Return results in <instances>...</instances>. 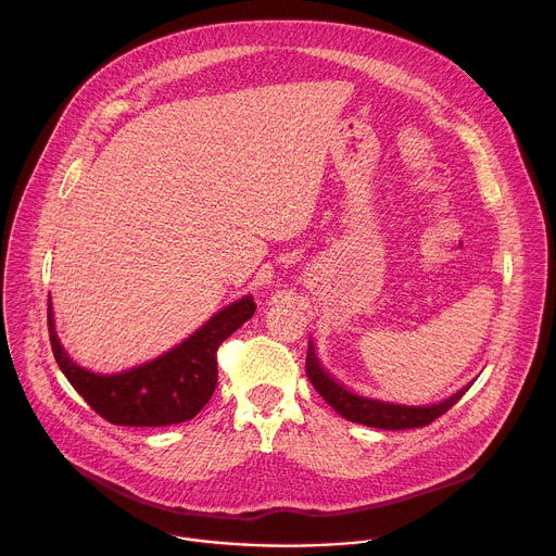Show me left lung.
<instances>
[{"mask_svg":"<svg viewBox=\"0 0 556 556\" xmlns=\"http://www.w3.org/2000/svg\"><path fill=\"white\" fill-rule=\"evenodd\" d=\"M305 374L314 389L324 395V401L341 414L350 422H358L365 427L374 429H418L431 425L435 418L446 414L462 395L468 391L470 384L462 387L457 393H453L451 399L438 403V405H427V407H407V405H393V403H382V401H371L363 399L358 393L348 391L341 382H337L319 363L314 354V345L309 341L307 345V356H305Z\"/></svg>","mask_w":556,"mask_h":556,"instance_id":"1","label":"left lung"}]
</instances>
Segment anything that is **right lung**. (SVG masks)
Segmentation results:
<instances>
[{
  "instance_id": "obj_1",
  "label": "right lung",
  "mask_w": 556,
  "mask_h": 556,
  "mask_svg": "<svg viewBox=\"0 0 556 556\" xmlns=\"http://www.w3.org/2000/svg\"><path fill=\"white\" fill-rule=\"evenodd\" d=\"M253 296L219 309L187 341L140 367L94 374L76 365L59 343L48 299V330L56 365L84 401L108 422L123 427H169L187 422L211 401L217 384V348L255 314Z\"/></svg>"
}]
</instances>
